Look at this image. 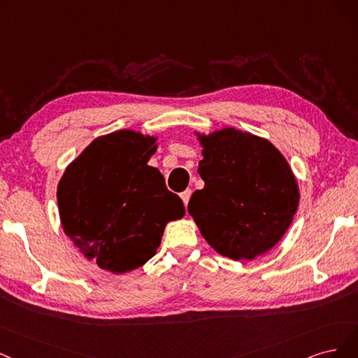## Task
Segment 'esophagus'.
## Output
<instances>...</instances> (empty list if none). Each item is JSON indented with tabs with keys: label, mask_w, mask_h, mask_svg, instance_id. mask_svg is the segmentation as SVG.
Returning <instances> with one entry per match:
<instances>
[{
	"label": "esophagus",
	"mask_w": 358,
	"mask_h": 358,
	"mask_svg": "<svg viewBox=\"0 0 358 358\" xmlns=\"http://www.w3.org/2000/svg\"><path fill=\"white\" fill-rule=\"evenodd\" d=\"M180 196H181V199H182L184 205L187 206V203H189V201H190V196H192V190H184Z\"/></svg>",
	"instance_id": "obj_1"
}]
</instances>
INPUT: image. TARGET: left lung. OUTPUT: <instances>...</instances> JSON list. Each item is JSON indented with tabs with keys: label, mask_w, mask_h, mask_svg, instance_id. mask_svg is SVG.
Returning a JSON list of instances; mask_svg holds the SVG:
<instances>
[{
	"label": "left lung",
	"mask_w": 358,
	"mask_h": 358,
	"mask_svg": "<svg viewBox=\"0 0 358 358\" xmlns=\"http://www.w3.org/2000/svg\"><path fill=\"white\" fill-rule=\"evenodd\" d=\"M205 182L187 210L205 241L224 257L252 260L268 252L290 227L299 187L285 157L268 140L224 128L198 134Z\"/></svg>",
	"instance_id": "1"
}]
</instances>
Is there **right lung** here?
<instances>
[{"mask_svg":"<svg viewBox=\"0 0 358 358\" xmlns=\"http://www.w3.org/2000/svg\"><path fill=\"white\" fill-rule=\"evenodd\" d=\"M156 148L155 136L131 129L102 135L57 184L65 235L103 271L143 266L156 255L166 223L186 214L159 169L147 165Z\"/></svg>","mask_w":358,"mask_h":358,"instance_id":"1","label":"right lung"}]
</instances>
